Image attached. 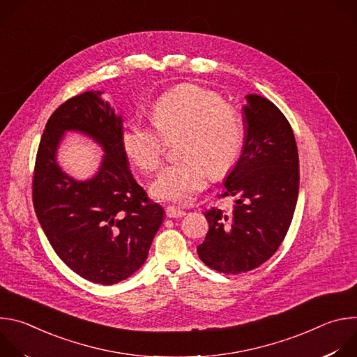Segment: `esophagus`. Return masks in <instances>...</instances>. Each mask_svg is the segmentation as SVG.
<instances>
[{
    "mask_svg": "<svg viewBox=\"0 0 357 357\" xmlns=\"http://www.w3.org/2000/svg\"><path fill=\"white\" fill-rule=\"evenodd\" d=\"M165 215H167V218H169V219H178V218L185 216V212L181 211V209H178V208L168 206V208L165 209Z\"/></svg>",
    "mask_w": 357,
    "mask_h": 357,
    "instance_id": "esophagus-1",
    "label": "esophagus"
}]
</instances>
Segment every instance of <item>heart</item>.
Returning a JSON list of instances; mask_svg holds the SVG:
<instances>
[{
  "label": "heart",
  "instance_id": "1",
  "mask_svg": "<svg viewBox=\"0 0 357 357\" xmlns=\"http://www.w3.org/2000/svg\"><path fill=\"white\" fill-rule=\"evenodd\" d=\"M155 128L127 121L121 145L130 161L142 172H154L165 154L164 138L183 131L178 145L179 161L164 168L149 186L154 200L189 205L213 176L227 174L236 164L244 141L238 113L223 97L196 84H182L151 107Z\"/></svg>",
  "mask_w": 357,
  "mask_h": 357
}]
</instances>
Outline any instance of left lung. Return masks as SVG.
Returning <instances> with one entry per match:
<instances>
[{
    "label": "left lung",
    "instance_id": "1",
    "mask_svg": "<svg viewBox=\"0 0 357 357\" xmlns=\"http://www.w3.org/2000/svg\"><path fill=\"white\" fill-rule=\"evenodd\" d=\"M241 155L225 179L226 196H236L230 215L205 212L209 231L197 245L208 267L240 274L266 263L282 243L296 206L299 160L292 128L268 98L247 94Z\"/></svg>",
    "mask_w": 357,
    "mask_h": 357
}]
</instances>
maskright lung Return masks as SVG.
<instances>
[{"instance_id":"right-lung-1","label":"right lung","mask_w":357,"mask_h":357,"mask_svg":"<svg viewBox=\"0 0 357 357\" xmlns=\"http://www.w3.org/2000/svg\"><path fill=\"white\" fill-rule=\"evenodd\" d=\"M103 91H84L49 117L35 162L33 208L59 259L87 281L113 285L132 275L164 222V209L135 182L121 145L123 117ZM66 132L93 139L105 152L96 174L75 180L57 162Z\"/></svg>"}]
</instances>
